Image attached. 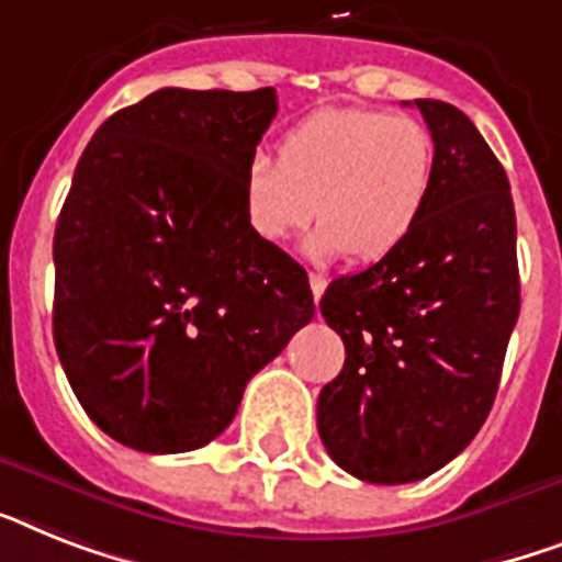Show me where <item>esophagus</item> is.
<instances>
[{
	"label": "esophagus",
	"instance_id": "obj_1",
	"mask_svg": "<svg viewBox=\"0 0 562 562\" xmlns=\"http://www.w3.org/2000/svg\"><path fill=\"white\" fill-rule=\"evenodd\" d=\"M308 285H312V294H314V300H321L323 296V291H326V285H328V280L326 277H323V273H308Z\"/></svg>",
	"mask_w": 562,
	"mask_h": 562
}]
</instances>
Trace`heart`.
Segmentation results:
<instances>
[{
    "mask_svg": "<svg viewBox=\"0 0 562 562\" xmlns=\"http://www.w3.org/2000/svg\"><path fill=\"white\" fill-rule=\"evenodd\" d=\"M436 178V140L422 121L375 109H323L285 132L280 158L250 155L241 178L248 227L285 241L308 222L312 259L372 262L422 222Z\"/></svg>",
    "mask_w": 562,
    "mask_h": 562,
    "instance_id": "obj_1",
    "label": "heart"
}]
</instances>
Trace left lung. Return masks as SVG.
<instances>
[{
    "label": "left lung",
    "instance_id": "obj_1",
    "mask_svg": "<svg viewBox=\"0 0 562 562\" xmlns=\"http://www.w3.org/2000/svg\"><path fill=\"white\" fill-rule=\"evenodd\" d=\"M415 106L436 140L430 204L398 248L337 277L321 300L346 360L321 390L317 430L328 456L372 485L418 482L471 445L519 317L503 164L464 112L441 100Z\"/></svg>",
    "mask_w": 562,
    "mask_h": 562
}]
</instances>
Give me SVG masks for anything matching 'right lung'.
I'll list each match as a JSON object with an SVG mask.
<instances>
[{
	"label": "right lung",
	"instance_id": "add662e5",
	"mask_svg": "<svg viewBox=\"0 0 562 562\" xmlns=\"http://www.w3.org/2000/svg\"><path fill=\"white\" fill-rule=\"evenodd\" d=\"M273 115V89H158L77 161L54 234V346L91 422L132 450L216 439L314 317L305 271L241 204Z\"/></svg>",
	"mask_w": 562,
	"mask_h": 562
}]
</instances>
